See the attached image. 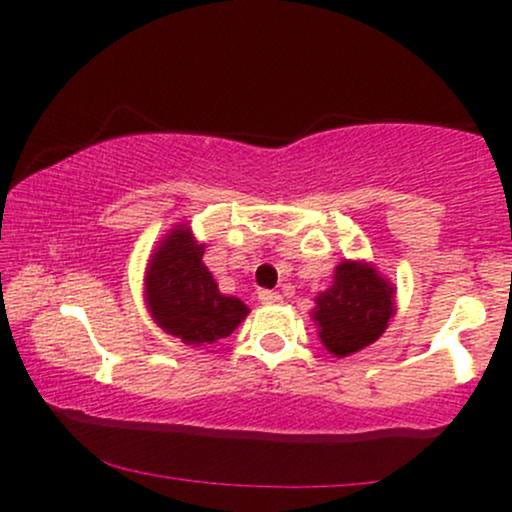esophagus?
Returning a JSON list of instances; mask_svg holds the SVG:
<instances>
[{
	"instance_id": "1",
	"label": "esophagus",
	"mask_w": 512,
	"mask_h": 512,
	"mask_svg": "<svg viewBox=\"0 0 512 512\" xmlns=\"http://www.w3.org/2000/svg\"><path fill=\"white\" fill-rule=\"evenodd\" d=\"M260 303L262 305H276V303H281V296L276 291H260Z\"/></svg>"
}]
</instances>
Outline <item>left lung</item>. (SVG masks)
<instances>
[{"instance_id":"8db88e82","label":"left lung","mask_w":512,"mask_h":512,"mask_svg":"<svg viewBox=\"0 0 512 512\" xmlns=\"http://www.w3.org/2000/svg\"><path fill=\"white\" fill-rule=\"evenodd\" d=\"M397 289L375 264L344 260L334 267L332 286L315 296L317 337L332 356L344 358L383 337L397 313Z\"/></svg>"}]
</instances>
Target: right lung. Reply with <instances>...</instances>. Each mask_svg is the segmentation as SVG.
<instances>
[{
    "label": "right lung",
    "instance_id": "1",
    "mask_svg": "<svg viewBox=\"0 0 512 512\" xmlns=\"http://www.w3.org/2000/svg\"><path fill=\"white\" fill-rule=\"evenodd\" d=\"M204 243L187 223L158 240L144 272V301L163 332L187 346H207L228 337L250 313L236 296H226L204 264Z\"/></svg>",
    "mask_w": 512,
    "mask_h": 512
}]
</instances>
